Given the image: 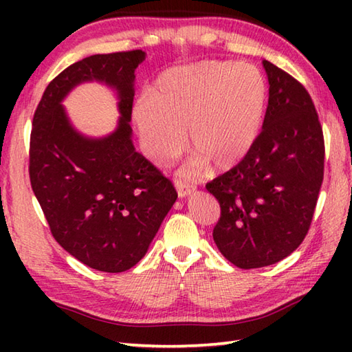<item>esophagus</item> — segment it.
I'll list each match as a JSON object with an SVG mask.
<instances>
[{"label": "esophagus", "instance_id": "obj_1", "mask_svg": "<svg viewBox=\"0 0 352 352\" xmlns=\"http://www.w3.org/2000/svg\"><path fill=\"white\" fill-rule=\"evenodd\" d=\"M188 183H183V182H177V190L180 195H184L186 190H188Z\"/></svg>", "mask_w": 352, "mask_h": 352}]
</instances>
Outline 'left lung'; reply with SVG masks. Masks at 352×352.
Masks as SVG:
<instances>
[{
	"label": "left lung",
	"mask_w": 352,
	"mask_h": 352,
	"mask_svg": "<svg viewBox=\"0 0 352 352\" xmlns=\"http://www.w3.org/2000/svg\"><path fill=\"white\" fill-rule=\"evenodd\" d=\"M142 50L95 54L45 89L30 134V183L51 234L71 256L102 272H124L145 256L177 199L174 184L131 144L134 69ZM85 80L118 92L120 122L109 137L73 130L61 101Z\"/></svg>",
	"instance_id": "8db88e82"
}]
</instances>
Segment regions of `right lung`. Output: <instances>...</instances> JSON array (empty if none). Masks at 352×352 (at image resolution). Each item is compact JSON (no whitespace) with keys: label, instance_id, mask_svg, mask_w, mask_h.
Here are the masks:
<instances>
[{"label":"right lung","instance_id":"1","mask_svg":"<svg viewBox=\"0 0 352 352\" xmlns=\"http://www.w3.org/2000/svg\"><path fill=\"white\" fill-rule=\"evenodd\" d=\"M265 69L260 133L234 168L206 184L221 207L214 242L242 269L274 265L302 243L324 180V133L311 96L275 65Z\"/></svg>","mask_w":352,"mask_h":352}]
</instances>
